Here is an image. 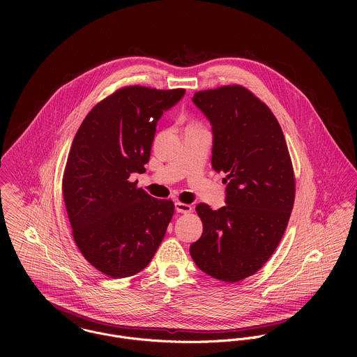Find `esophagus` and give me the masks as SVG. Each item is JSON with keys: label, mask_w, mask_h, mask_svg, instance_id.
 I'll list each match as a JSON object with an SVG mask.
<instances>
[{"label": "esophagus", "mask_w": 357, "mask_h": 357, "mask_svg": "<svg viewBox=\"0 0 357 357\" xmlns=\"http://www.w3.org/2000/svg\"><path fill=\"white\" fill-rule=\"evenodd\" d=\"M176 211L177 213H191L192 211V206L188 204H184V202H176Z\"/></svg>", "instance_id": "1"}]
</instances>
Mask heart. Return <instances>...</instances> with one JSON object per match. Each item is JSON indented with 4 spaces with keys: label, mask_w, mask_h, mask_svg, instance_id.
<instances>
[{
    "label": "heart",
    "mask_w": 357,
    "mask_h": 357,
    "mask_svg": "<svg viewBox=\"0 0 357 357\" xmlns=\"http://www.w3.org/2000/svg\"><path fill=\"white\" fill-rule=\"evenodd\" d=\"M191 126H192V125H191Z\"/></svg>",
    "instance_id": "obj_1"
}]
</instances>
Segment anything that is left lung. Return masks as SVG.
Instances as JSON below:
<instances>
[{"label":"left lung","instance_id":"8db88e82","mask_svg":"<svg viewBox=\"0 0 357 357\" xmlns=\"http://www.w3.org/2000/svg\"><path fill=\"white\" fill-rule=\"evenodd\" d=\"M192 102L213 126L211 165L228 184L224 207L197 206L204 234L190 253L204 273L235 283L259 271L283 238L296 198L293 163L273 112L245 86L201 91Z\"/></svg>","mask_w":357,"mask_h":357}]
</instances>
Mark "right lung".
Segmentation results:
<instances>
[{
	"mask_svg": "<svg viewBox=\"0 0 357 357\" xmlns=\"http://www.w3.org/2000/svg\"><path fill=\"white\" fill-rule=\"evenodd\" d=\"M184 93L121 88L89 111L73 140L61 191L74 242L109 278L143 271L173 217L170 199L153 198L129 177L146 172L156 122Z\"/></svg>",
	"mask_w": 357,
	"mask_h": 357,
	"instance_id": "add662e5",
	"label": "right lung"
}]
</instances>
